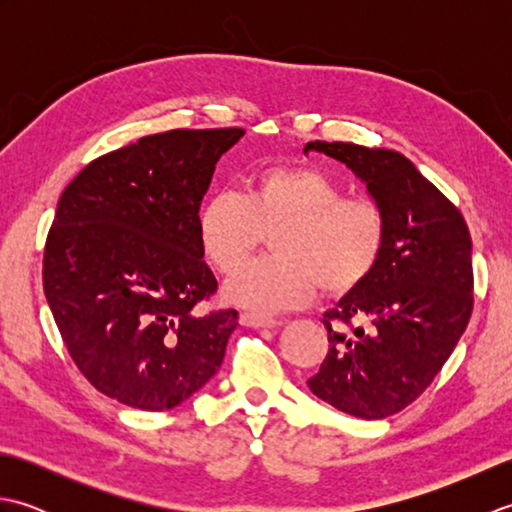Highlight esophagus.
Instances as JSON below:
<instances>
[{"mask_svg":"<svg viewBox=\"0 0 512 512\" xmlns=\"http://www.w3.org/2000/svg\"><path fill=\"white\" fill-rule=\"evenodd\" d=\"M239 323L246 325V328H277V325H281L279 319L264 317V314H255V312L239 314Z\"/></svg>","mask_w":512,"mask_h":512,"instance_id":"1","label":"esophagus"}]
</instances>
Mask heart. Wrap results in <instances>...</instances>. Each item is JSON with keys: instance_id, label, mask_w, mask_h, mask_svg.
Wrapping results in <instances>:
<instances>
[{"instance_id": "obj_1", "label": "heart", "mask_w": 512, "mask_h": 512, "mask_svg": "<svg viewBox=\"0 0 512 512\" xmlns=\"http://www.w3.org/2000/svg\"><path fill=\"white\" fill-rule=\"evenodd\" d=\"M387 213L310 165L259 169L242 198L220 191L198 211V242L217 273L231 275L271 233L276 253L238 271L226 299L255 314L303 306L317 288L345 297L374 275L387 244Z\"/></svg>"}]
</instances>
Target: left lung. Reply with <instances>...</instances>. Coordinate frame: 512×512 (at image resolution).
Masks as SVG:
<instances>
[{"instance_id":"obj_1","label":"left lung","mask_w":512,"mask_h":512,"mask_svg":"<svg viewBox=\"0 0 512 512\" xmlns=\"http://www.w3.org/2000/svg\"><path fill=\"white\" fill-rule=\"evenodd\" d=\"M345 162L387 213L374 275L323 314L328 356L314 396L354 418L409 407L447 363L473 312L471 233L458 206L391 149L312 140Z\"/></svg>"}]
</instances>
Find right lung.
Here are the masks:
<instances>
[{"label": "right lung", "mask_w": 512, "mask_h": 512, "mask_svg": "<svg viewBox=\"0 0 512 512\" xmlns=\"http://www.w3.org/2000/svg\"><path fill=\"white\" fill-rule=\"evenodd\" d=\"M242 127L169 129L92 160L63 189L43 292L79 372L127 407L180 405L220 369L237 310L217 290L198 211Z\"/></svg>", "instance_id": "right-lung-1"}]
</instances>
